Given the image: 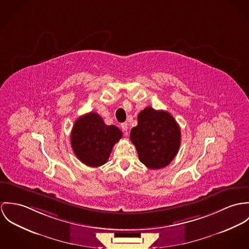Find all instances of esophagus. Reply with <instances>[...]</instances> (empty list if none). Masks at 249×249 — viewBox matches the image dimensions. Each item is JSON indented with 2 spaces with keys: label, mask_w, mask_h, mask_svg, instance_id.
Wrapping results in <instances>:
<instances>
[{
  "label": "esophagus",
  "mask_w": 249,
  "mask_h": 249,
  "mask_svg": "<svg viewBox=\"0 0 249 249\" xmlns=\"http://www.w3.org/2000/svg\"><path fill=\"white\" fill-rule=\"evenodd\" d=\"M128 128H129V127H128V123H126V122H125V123H122V124H121V129L125 132V134H126V135H128V134H127Z\"/></svg>",
  "instance_id": "34e87169"
}]
</instances>
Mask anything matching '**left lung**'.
<instances>
[{"mask_svg":"<svg viewBox=\"0 0 249 249\" xmlns=\"http://www.w3.org/2000/svg\"><path fill=\"white\" fill-rule=\"evenodd\" d=\"M138 122L130 138L139 160L153 170L170 164L180 145V129L175 118L168 111L147 107L138 113Z\"/></svg>","mask_w":249,"mask_h":249,"instance_id":"left-lung-1","label":"left lung"}]
</instances>
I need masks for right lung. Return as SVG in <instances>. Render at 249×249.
Returning a JSON list of instances; mask_svg holds the SVG:
<instances>
[{
  "label": "right lung",
  "instance_id": "add662e5",
  "mask_svg": "<svg viewBox=\"0 0 249 249\" xmlns=\"http://www.w3.org/2000/svg\"><path fill=\"white\" fill-rule=\"evenodd\" d=\"M121 138L122 132L117 127L106 125L98 113L89 112L74 122L71 143L81 162L98 167L108 161L113 145Z\"/></svg>",
  "mask_w": 249,
  "mask_h": 249
}]
</instances>
